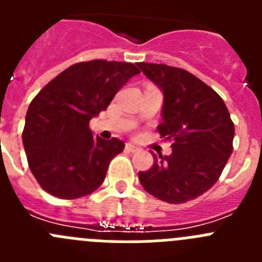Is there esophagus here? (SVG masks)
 I'll return each mask as SVG.
<instances>
[{
    "mask_svg": "<svg viewBox=\"0 0 262 262\" xmlns=\"http://www.w3.org/2000/svg\"><path fill=\"white\" fill-rule=\"evenodd\" d=\"M126 151L127 152H138L139 151V147H136V145L131 144V143H127V144H126Z\"/></svg>",
    "mask_w": 262,
    "mask_h": 262,
    "instance_id": "1",
    "label": "esophagus"
}]
</instances>
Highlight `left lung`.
Returning a JSON list of instances; mask_svg holds the SVG:
<instances>
[{"label":"left lung","instance_id":"1","mask_svg":"<svg viewBox=\"0 0 262 262\" xmlns=\"http://www.w3.org/2000/svg\"><path fill=\"white\" fill-rule=\"evenodd\" d=\"M138 67L163 92V122L157 128L173 142L169 156L152 152L154 165L139 172V181L164 202L185 203L219 180L232 154L235 127L223 99L194 75L165 64Z\"/></svg>","mask_w":262,"mask_h":262}]
</instances>
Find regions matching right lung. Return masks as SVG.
<instances>
[{
	"instance_id": "obj_1",
	"label": "right lung",
	"mask_w": 262,
	"mask_h": 262,
	"mask_svg": "<svg viewBox=\"0 0 262 262\" xmlns=\"http://www.w3.org/2000/svg\"><path fill=\"white\" fill-rule=\"evenodd\" d=\"M140 73L131 62L92 60L71 66L32 99L22 142L32 174L51 195L76 200L102 185L124 143L94 138L89 122Z\"/></svg>"
}]
</instances>
